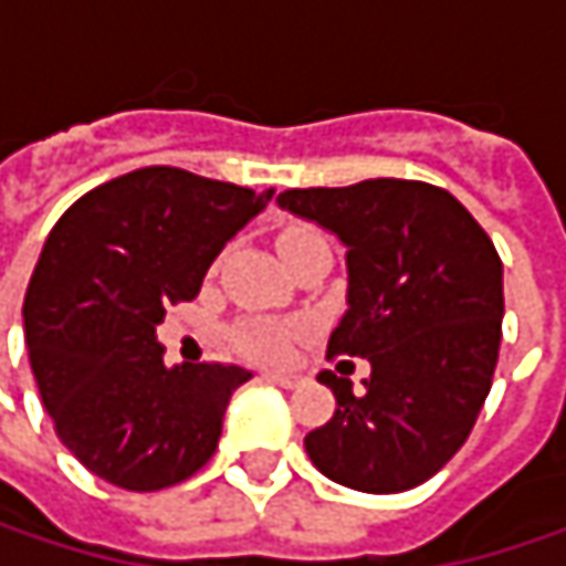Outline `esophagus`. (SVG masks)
Here are the masks:
<instances>
[{"label":"esophagus","mask_w":566,"mask_h":566,"mask_svg":"<svg viewBox=\"0 0 566 566\" xmlns=\"http://www.w3.org/2000/svg\"><path fill=\"white\" fill-rule=\"evenodd\" d=\"M265 380H269V384H275V387H284V390H291V387H297V384H301V377H297V374H279V370L265 374Z\"/></svg>","instance_id":"obj_1"}]
</instances>
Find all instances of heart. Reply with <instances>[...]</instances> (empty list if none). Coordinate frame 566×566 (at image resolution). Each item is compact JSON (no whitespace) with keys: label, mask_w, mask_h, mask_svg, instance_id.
I'll use <instances>...</instances> for the list:
<instances>
[{"label":"heart","mask_w":566,"mask_h":566,"mask_svg":"<svg viewBox=\"0 0 566 566\" xmlns=\"http://www.w3.org/2000/svg\"><path fill=\"white\" fill-rule=\"evenodd\" d=\"M297 334H301L297 324H284V321H272V317H249V321L235 324L232 340L245 357H252L259 364H282L287 360Z\"/></svg>","instance_id":"b5f03b06"}]
</instances>
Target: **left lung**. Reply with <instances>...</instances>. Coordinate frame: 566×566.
I'll return each mask as SVG.
<instances>
[{"instance_id": "1", "label": "left lung", "mask_w": 566, "mask_h": 566, "mask_svg": "<svg viewBox=\"0 0 566 566\" xmlns=\"http://www.w3.org/2000/svg\"><path fill=\"white\" fill-rule=\"evenodd\" d=\"M279 206L347 245V311L327 357H367L364 390L324 370L334 416L304 436L331 482L394 495L432 479L469 439L499 364L502 259L446 189L419 179L284 189Z\"/></svg>"}]
</instances>
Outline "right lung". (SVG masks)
Listing matches in <instances>:
<instances>
[{"label": "right lung", "instance_id": "1", "mask_svg": "<svg viewBox=\"0 0 566 566\" xmlns=\"http://www.w3.org/2000/svg\"><path fill=\"white\" fill-rule=\"evenodd\" d=\"M275 189L144 167L81 196L25 291V344L57 439L97 479L160 492L216 452L232 364H164L157 324L192 301L226 242Z\"/></svg>", "mask_w": 566, "mask_h": 566}]
</instances>
